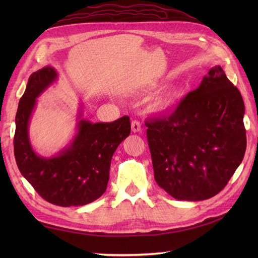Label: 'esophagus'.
Here are the masks:
<instances>
[{
	"label": "esophagus",
	"mask_w": 258,
	"mask_h": 258,
	"mask_svg": "<svg viewBox=\"0 0 258 258\" xmlns=\"http://www.w3.org/2000/svg\"><path fill=\"white\" fill-rule=\"evenodd\" d=\"M131 125H132V131L134 133H140L142 128H141V123L139 122L138 119H133L132 123H131Z\"/></svg>",
	"instance_id": "obj_1"
}]
</instances>
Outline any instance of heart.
Listing matches in <instances>:
<instances>
[{"label": "heart", "instance_id": "heart-1", "mask_svg": "<svg viewBox=\"0 0 258 258\" xmlns=\"http://www.w3.org/2000/svg\"><path fill=\"white\" fill-rule=\"evenodd\" d=\"M178 96V91L176 89H172L158 96L152 104V109L155 112H164L171 107L176 101Z\"/></svg>", "mask_w": 258, "mask_h": 258}]
</instances>
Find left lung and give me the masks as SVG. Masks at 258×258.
Instances as JSON below:
<instances>
[{"label":"left lung","instance_id":"obj_1","mask_svg":"<svg viewBox=\"0 0 258 258\" xmlns=\"http://www.w3.org/2000/svg\"><path fill=\"white\" fill-rule=\"evenodd\" d=\"M245 106L221 67L163 117L147 119L154 177L174 199L204 201L225 187L246 151Z\"/></svg>","mask_w":258,"mask_h":258}]
</instances>
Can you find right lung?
I'll use <instances>...</instances> for the list:
<instances>
[{
  "mask_svg": "<svg viewBox=\"0 0 258 258\" xmlns=\"http://www.w3.org/2000/svg\"><path fill=\"white\" fill-rule=\"evenodd\" d=\"M56 79V71L51 67L29 78L15 116V161L21 174L42 199L57 206H82L106 190L112 156L131 133L130 117L111 123L80 119L78 133L70 145L53 157L38 156L29 139L30 117L36 97Z\"/></svg>",
  "mask_w": 258,
  "mask_h": 258,
  "instance_id": "obj_1",
  "label": "right lung"
}]
</instances>
